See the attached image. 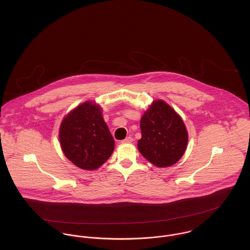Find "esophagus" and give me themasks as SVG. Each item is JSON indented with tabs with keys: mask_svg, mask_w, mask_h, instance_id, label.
I'll use <instances>...</instances> for the list:
<instances>
[{
	"mask_svg": "<svg viewBox=\"0 0 250 250\" xmlns=\"http://www.w3.org/2000/svg\"><path fill=\"white\" fill-rule=\"evenodd\" d=\"M133 142V138L132 137H127L125 140H123L121 143H131Z\"/></svg>",
	"mask_w": 250,
	"mask_h": 250,
	"instance_id": "34e87169",
	"label": "esophagus"
}]
</instances>
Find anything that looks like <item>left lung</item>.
<instances>
[{
	"instance_id": "8db88e82",
	"label": "left lung",
	"mask_w": 250,
	"mask_h": 250,
	"mask_svg": "<svg viewBox=\"0 0 250 250\" xmlns=\"http://www.w3.org/2000/svg\"><path fill=\"white\" fill-rule=\"evenodd\" d=\"M139 151L151 164L167 167L176 164L188 144V132L178 113L163 100L154 101L141 119Z\"/></svg>"
}]
</instances>
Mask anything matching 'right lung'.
I'll list each match as a JSON object with an SVG mask.
<instances>
[{
	"mask_svg": "<svg viewBox=\"0 0 250 250\" xmlns=\"http://www.w3.org/2000/svg\"><path fill=\"white\" fill-rule=\"evenodd\" d=\"M60 142L65 157L85 170L97 169L114 149V140L101 107L90 101L75 107L63 118Z\"/></svg>",
	"mask_w": 250,
	"mask_h": 250,
	"instance_id": "1",
	"label": "right lung"
}]
</instances>
